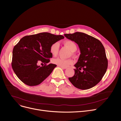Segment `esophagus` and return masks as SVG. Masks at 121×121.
<instances>
[{"label": "esophagus", "instance_id": "1", "mask_svg": "<svg viewBox=\"0 0 121 121\" xmlns=\"http://www.w3.org/2000/svg\"><path fill=\"white\" fill-rule=\"evenodd\" d=\"M60 68H61L62 69H67V68H66V67H62V66H59Z\"/></svg>", "mask_w": 121, "mask_h": 121}]
</instances>
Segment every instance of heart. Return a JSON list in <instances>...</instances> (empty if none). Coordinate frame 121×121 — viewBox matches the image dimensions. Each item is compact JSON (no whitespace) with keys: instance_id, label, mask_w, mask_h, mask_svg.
<instances>
[{"instance_id":"obj_1","label":"heart","mask_w":121,"mask_h":121,"mask_svg":"<svg viewBox=\"0 0 121 121\" xmlns=\"http://www.w3.org/2000/svg\"><path fill=\"white\" fill-rule=\"evenodd\" d=\"M64 43L71 50V52H74L77 50V46L74 42L71 40H67L64 42ZM59 48V44L58 42H55L52 43L49 48L50 52L53 55H56L58 52ZM52 62L54 64L63 67H68L73 63V61L71 59H64L59 57L53 59Z\"/></svg>"}]
</instances>
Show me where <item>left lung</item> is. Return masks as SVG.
I'll use <instances>...</instances> for the list:
<instances>
[{
	"label": "left lung",
	"instance_id": "8db88e82",
	"mask_svg": "<svg viewBox=\"0 0 121 121\" xmlns=\"http://www.w3.org/2000/svg\"><path fill=\"white\" fill-rule=\"evenodd\" d=\"M64 36L78 44L81 53L74 65V74L69 78V80L79 89L94 87L102 79L108 67L103 44L96 38L84 33L77 32Z\"/></svg>",
	"mask_w": 121,
	"mask_h": 121
}]
</instances>
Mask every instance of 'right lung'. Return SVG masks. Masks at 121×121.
I'll return each instance as SVG.
<instances>
[{
	"label": "right lung",
	"mask_w": 121,
	"mask_h": 121,
	"mask_svg": "<svg viewBox=\"0 0 121 121\" xmlns=\"http://www.w3.org/2000/svg\"><path fill=\"white\" fill-rule=\"evenodd\" d=\"M64 38L62 35L48 32L22 38L13 50L12 67L17 78L30 86L41 83L57 66L53 64L47 65L52 57L49 50L51 44ZM40 61L45 65L38 66Z\"/></svg>",
	"instance_id": "right-lung-1"
}]
</instances>
